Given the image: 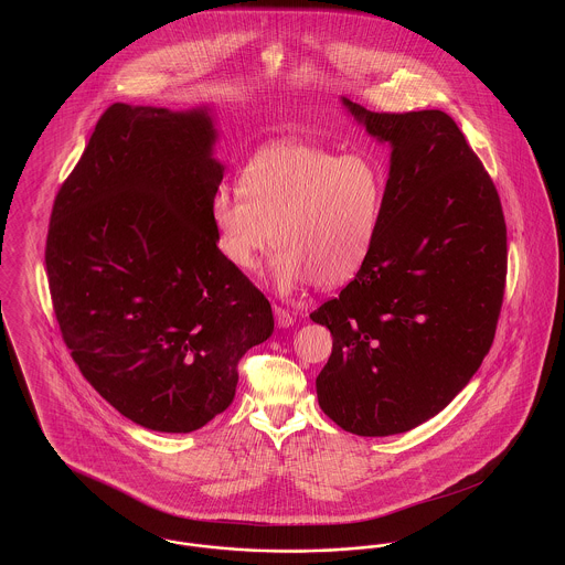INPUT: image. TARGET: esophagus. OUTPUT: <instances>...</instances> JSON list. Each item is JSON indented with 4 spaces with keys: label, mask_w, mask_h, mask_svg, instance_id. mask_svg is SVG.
<instances>
[{
    "label": "esophagus",
    "mask_w": 565,
    "mask_h": 565,
    "mask_svg": "<svg viewBox=\"0 0 565 565\" xmlns=\"http://www.w3.org/2000/svg\"><path fill=\"white\" fill-rule=\"evenodd\" d=\"M275 323L279 326V328H290L292 323H295V316L288 311V309H284V307H277L275 305Z\"/></svg>",
    "instance_id": "34e87169"
}]
</instances>
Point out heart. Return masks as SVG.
<instances>
[{
	"label": "heart",
	"instance_id": "obj_1",
	"mask_svg": "<svg viewBox=\"0 0 565 565\" xmlns=\"http://www.w3.org/2000/svg\"><path fill=\"white\" fill-rule=\"evenodd\" d=\"M385 189V169L369 154L273 143L243 164L242 194L215 190L210 203L215 247L231 267L249 273L275 243L269 275L279 292L309 281L318 288L343 286L373 254Z\"/></svg>",
	"mask_w": 565,
	"mask_h": 565
}]
</instances>
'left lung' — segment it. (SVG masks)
Returning a JSON list of instances; mask_svg holds the SVG:
<instances>
[{"label":"left lung","instance_id":"1","mask_svg":"<svg viewBox=\"0 0 565 565\" xmlns=\"http://www.w3.org/2000/svg\"><path fill=\"white\" fill-rule=\"evenodd\" d=\"M341 102L392 157L371 258L311 313L332 334L318 403L345 431L390 436L440 413L479 371L504 298L507 224L451 116Z\"/></svg>","mask_w":565,"mask_h":565}]
</instances>
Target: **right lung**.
<instances>
[{
  "instance_id": "obj_1",
  "label": "right lung",
  "mask_w": 565,
  "mask_h": 565,
  "mask_svg": "<svg viewBox=\"0 0 565 565\" xmlns=\"http://www.w3.org/2000/svg\"><path fill=\"white\" fill-rule=\"evenodd\" d=\"M212 109L114 104L54 199L46 270L84 379L120 415L186 434L226 411L267 341L265 295L215 247Z\"/></svg>"
}]
</instances>
